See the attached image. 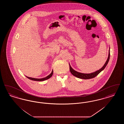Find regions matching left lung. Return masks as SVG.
Listing matches in <instances>:
<instances>
[{
  "label": "left lung",
  "instance_id": "1",
  "mask_svg": "<svg viewBox=\"0 0 124 124\" xmlns=\"http://www.w3.org/2000/svg\"><path fill=\"white\" fill-rule=\"evenodd\" d=\"M110 48H109V54H108V57L107 59L106 60L105 64L103 65V66L98 71H96L94 72H92L91 73H80L79 72H78L77 71H75L74 70H73L71 67V66L69 64V66H70V71L71 72V73L74 76L77 77L78 78H81V79H90V78H93L94 77H96V76H97L101 71H103L105 67H106V65H107L109 60L110 59Z\"/></svg>",
  "mask_w": 124,
  "mask_h": 124
}]
</instances>
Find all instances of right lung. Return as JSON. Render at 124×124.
I'll use <instances>...</instances> for the list:
<instances>
[{
    "label": "right lung",
    "mask_w": 124,
    "mask_h": 124,
    "mask_svg": "<svg viewBox=\"0 0 124 124\" xmlns=\"http://www.w3.org/2000/svg\"><path fill=\"white\" fill-rule=\"evenodd\" d=\"M53 70L52 71L51 73L50 74H49L48 76H47V77L46 78H31V77H28L26 76L27 78H28L32 80H34V81H44L46 80H47L48 79L50 78L52 76L53 74Z\"/></svg>",
    "instance_id": "1"
}]
</instances>
